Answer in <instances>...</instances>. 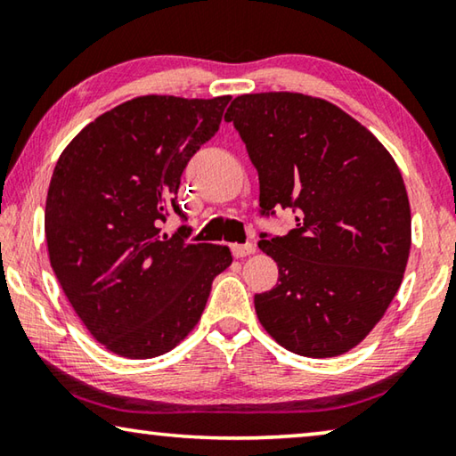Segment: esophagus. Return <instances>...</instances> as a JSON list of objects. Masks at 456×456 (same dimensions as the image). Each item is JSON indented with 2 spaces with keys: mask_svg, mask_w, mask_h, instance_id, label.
I'll list each match as a JSON object with an SVG mask.
<instances>
[{
  "mask_svg": "<svg viewBox=\"0 0 456 456\" xmlns=\"http://www.w3.org/2000/svg\"><path fill=\"white\" fill-rule=\"evenodd\" d=\"M231 251H233L235 257H247L256 251V245L253 243H233L231 245Z\"/></svg>",
  "mask_w": 456,
  "mask_h": 456,
  "instance_id": "esophagus-1",
  "label": "esophagus"
}]
</instances>
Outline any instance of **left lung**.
Here are the masks:
<instances>
[{
    "label": "left lung",
    "instance_id": "left-lung-1",
    "mask_svg": "<svg viewBox=\"0 0 456 456\" xmlns=\"http://www.w3.org/2000/svg\"><path fill=\"white\" fill-rule=\"evenodd\" d=\"M259 175V217L296 213L288 235L261 233L280 283L256 293L264 328L283 348L330 358L364 339L403 283L411 205L395 159L326 100L261 92L225 114Z\"/></svg>",
    "mask_w": 456,
    "mask_h": 456
}]
</instances>
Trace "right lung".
Returning <instances> with one entry per match:
<instances>
[{
    "label": "right lung",
    "instance_id": "1",
    "mask_svg": "<svg viewBox=\"0 0 456 456\" xmlns=\"http://www.w3.org/2000/svg\"><path fill=\"white\" fill-rule=\"evenodd\" d=\"M231 96H142L112 108L61 152L45 199L50 264L100 344L125 358L173 350L205 310L227 245L189 243L181 175L219 130Z\"/></svg>",
    "mask_w": 456,
    "mask_h": 456
}]
</instances>
